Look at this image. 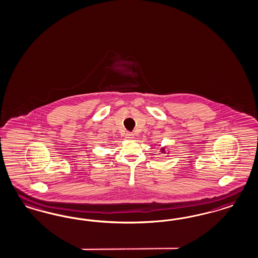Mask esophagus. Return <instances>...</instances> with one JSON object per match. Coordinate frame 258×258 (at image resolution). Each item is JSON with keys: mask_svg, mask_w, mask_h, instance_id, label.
I'll list each match as a JSON object with an SVG mask.
<instances>
[{"mask_svg": "<svg viewBox=\"0 0 258 258\" xmlns=\"http://www.w3.org/2000/svg\"><path fill=\"white\" fill-rule=\"evenodd\" d=\"M125 137H126L127 139H133V138H134V134L127 133V134H125Z\"/></svg>", "mask_w": 258, "mask_h": 258, "instance_id": "obj_1", "label": "esophagus"}]
</instances>
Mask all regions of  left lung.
Masks as SVG:
<instances>
[{
	"instance_id": "8db88e82",
	"label": "left lung",
	"mask_w": 258,
	"mask_h": 258,
	"mask_svg": "<svg viewBox=\"0 0 258 258\" xmlns=\"http://www.w3.org/2000/svg\"><path fill=\"white\" fill-rule=\"evenodd\" d=\"M161 152H163V153H165V149H162V150H161Z\"/></svg>"
}]
</instances>
